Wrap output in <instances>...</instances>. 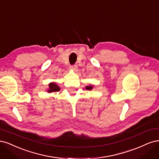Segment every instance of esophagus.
<instances>
[{
  "instance_id": "esophagus-1",
  "label": "esophagus",
  "mask_w": 159,
  "mask_h": 159,
  "mask_svg": "<svg viewBox=\"0 0 159 159\" xmlns=\"http://www.w3.org/2000/svg\"><path fill=\"white\" fill-rule=\"evenodd\" d=\"M70 68L71 69L74 70H76V69H77V65H70Z\"/></svg>"
}]
</instances>
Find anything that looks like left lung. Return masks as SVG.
<instances>
[{"instance_id": "obj_1", "label": "left lung", "mask_w": 159, "mask_h": 159, "mask_svg": "<svg viewBox=\"0 0 159 159\" xmlns=\"http://www.w3.org/2000/svg\"><path fill=\"white\" fill-rule=\"evenodd\" d=\"M92 89H93V86H89L86 87V89H87V90H92Z\"/></svg>"}]
</instances>
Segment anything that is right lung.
Listing matches in <instances>:
<instances>
[{
  "instance_id": "add662e5",
  "label": "right lung",
  "mask_w": 159,
  "mask_h": 159,
  "mask_svg": "<svg viewBox=\"0 0 159 159\" xmlns=\"http://www.w3.org/2000/svg\"><path fill=\"white\" fill-rule=\"evenodd\" d=\"M49 89L48 90L49 93H53V92H57L60 90L59 87L55 83H50L49 84Z\"/></svg>"
}]
</instances>
